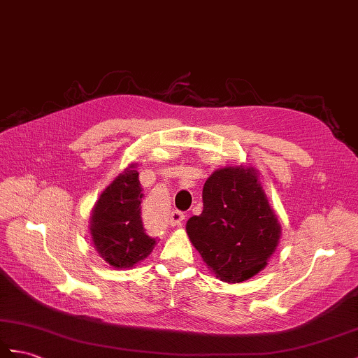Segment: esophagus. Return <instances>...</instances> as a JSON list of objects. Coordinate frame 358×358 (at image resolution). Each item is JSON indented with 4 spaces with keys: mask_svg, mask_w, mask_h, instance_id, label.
I'll return each instance as SVG.
<instances>
[{
    "mask_svg": "<svg viewBox=\"0 0 358 358\" xmlns=\"http://www.w3.org/2000/svg\"><path fill=\"white\" fill-rule=\"evenodd\" d=\"M185 219V214L179 211V209H173V211L170 213V217H169V223L171 226H180V223L184 222Z\"/></svg>",
    "mask_w": 358,
    "mask_h": 358,
    "instance_id": "obj_1",
    "label": "esophagus"
}]
</instances>
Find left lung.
Wrapping results in <instances>:
<instances>
[{
	"mask_svg": "<svg viewBox=\"0 0 358 358\" xmlns=\"http://www.w3.org/2000/svg\"><path fill=\"white\" fill-rule=\"evenodd\" d=\"M203 211L187 222L193 246L224 282H241L267 264L281 235L254 169L226 167L208 178Z\"/></svg>",
	"mask_w": 358,
	"mask_h": 358,
	"instance_id": "1",
	"label": "left lung"
}]
</instances>
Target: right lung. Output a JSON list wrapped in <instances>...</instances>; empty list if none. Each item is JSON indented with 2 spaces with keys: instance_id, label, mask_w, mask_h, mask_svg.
Here are the masks:
<instances>
[{
  "instance_id": "1",
  "label": "right lung",
  "mask_w": 358,
  "mask_h": 358,
  "mask_svg": "<svg viewBox=\"0 0 358 358\" xmlns=\"http://www.w3.org/2000/svg\"><path fill=\"white\" fill-rule=\"evenodd\" d=\"M143 197L139 174L135 165H130L95 203L91 217L94 248L113 267H132L149 255L158 241L145 232Z\"/></svg>"
}]
</instances>
